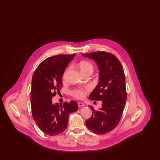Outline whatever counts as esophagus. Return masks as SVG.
I'll list each match as a JSON object with an SVG mask.
<instances>
[{
    "instance_id": "obj_1",
    "label": "esophagus",
    "mask_w": 160,
    "mask_h": 160,
    "mask_svg": "<svg viewBox=\"0 0 160 160\" xmlns=\"http://www.w3.org/2000/svg\"><path fill=\"white\" fill-rule=\"evenodd\" d=\"M78 107H83L84 106V104L83 102H78Z\"/></svg>"
}]
</instances>
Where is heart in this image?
I'll use <instances>...</instances> for the list:
<instances>
[{
	"mask_svg": "<svg viewBox=\"0 0 160 160\" xmlns=\"http://www.w3.org/2000/svg\"><path fill=\"white\" fill-rule=\"evenodd\" d=\"M78 68L83 74L86 72H93L94 67L91 62L88 61H82L78 63ZM71 94L78 99H82L86 95V92L82 89H75L71 92Z\"/></svg>",
	"mask_w": 160,
	"mask_h": 160,
	"instance_id": "obj_1",
	"label": "heart"
}]
</instances>
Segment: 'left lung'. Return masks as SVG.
I'll return each instance as SVG.
<instances>
[{
    "label": "left lung",
    "instance_id": "obj_1",
    "mask_svg": "<svg viewBox=\"0 0 160 160\" xmlns=\"http://www.w3.org/2000/svg\"><path fill=\"white\" fill-rule=\"evenodd\" d=\"M94 60L99 68V82L89 95L91 100L102 101V107L95 110L86 126L92 132L104 134L110 132L121 120L127 101L124 71L120 61L113 54L97 52L82 54Z\"/></svg>",
    "mask_w": 160,
    "mask_h": 160
}]
</instances>
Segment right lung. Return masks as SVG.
Masks as SVG:
<instances>
[{
    "label": "right lung",
    "instance_id": "1",
    "mask_svg": "<svg viewBox=\"0 0 160 160\" xmlns=\"http://www.w3.org/2000/svg\"><path fill=\"white\" fill-rule=\"evenodd\" d=\"M76 54H59L42 61L32 80L31 101L32 116L43 132L56 136L67 129L69 115L78 110L75 101L52 103V98L62 88V76Z\"/></svg>",
    "mask_w": 160,
    "mask_h": 160
}]
</instances>
